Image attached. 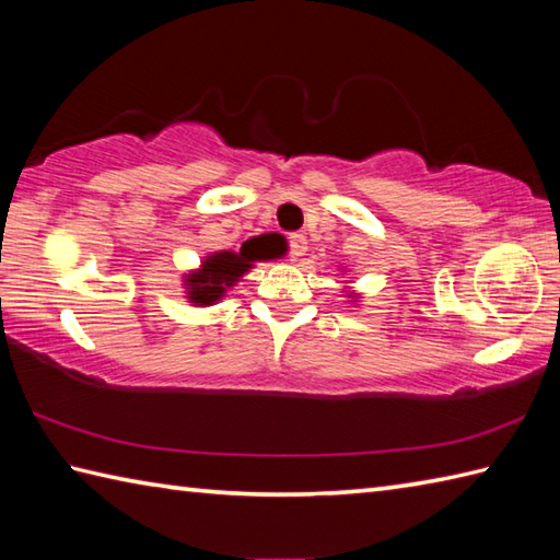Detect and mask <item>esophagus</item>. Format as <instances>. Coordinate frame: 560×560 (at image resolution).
I'll list each match as a JSON object with an SVG mask.
<instances>
[{
  "label": "esophagus",
  "mask_w": 560,
  "mask_h": 560,
  "mask_svg": "<svg viewBox=\"0 0 560 560\" xmlns=\"http://www.w3.org/2000/svg\"><path fill=\"white\" fill-rule=\"evenodd\" d=\"M289 249H291V257H293V259L303 257V255L307 253V241H305V235H301V233L291 235V241H289Z\"/></svg>",
  "instance_id": "1"
}]
</instances>
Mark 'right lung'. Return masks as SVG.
<instances>
[{
	"label": "right lung",
	"mask_w": 560,
	"mask_h": 560,
	"mask_svg": "<svg viewBox=\"0 0 560 560\" xmlns=\"http://www.w3.org/2000/svg\"><path fill=\"white\" fill-rule=\"evenodd\" d=\"M273 247L267 237L259 241L255 237L253 241L243 243L241 253H231V249H221V253H213L205 257L199 269L185 277V289H187V299L189 303H195L199 307H207L219 303L225 291L235 287L245 271L253 269V261L261 259H271L273 257Z\"/></svg>",
	"instance_id": "1"
}]
</instances>
